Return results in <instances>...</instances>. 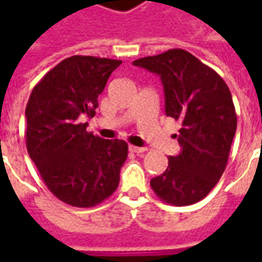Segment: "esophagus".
<instances>
[{"mask_svg": "<svg viewBox=\"0 0 262 262\" xmlns=\"http://www.w3.org/2000/svg\"><path fill=\"white\" fill-rule=\"evenodd\" d=\"M129 150H130L132 153H136V154H142L144 153L147 148L146 147H137V146H129Z\"/></svg>", "mask_w": 262, "mask_h": 262, "instance_id": "obj_1", "label": "esophagus"}]
</instances>
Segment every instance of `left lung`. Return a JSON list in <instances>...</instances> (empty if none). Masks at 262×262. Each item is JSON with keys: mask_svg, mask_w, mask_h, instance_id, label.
<instances>
[{"mask_svg": "<svg viewBox=\"0 0 262 262\" xmlns=\"http://www.w3.org/2000/svg\"><path fill=\"white\" fill-rule=\"evenodd\" d=\"M133 66L160 75L165 115L181 123L180 135H176L181 151L170 156L167 170L154 177L150 185L170 205L199 202L225 172L236 135L230 90L214 70L182 49L135 60Z\"/></svg>", "mask_w": 262, "mask_h": 262, "instance_id": "obj_1", "label": "left lung"}]
</instances>
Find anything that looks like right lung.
I'll list each match as a JSON object with an SVG mask.
<instances>
[{
  "label": "right lung",
  "mask_w": 262,
  "mask_h": 262,
  "mask_svg": "<svg viewBox=\"0 0 262 262\" xmlns=\"http://www.w3.org/2000/svg\"><path fill=\"white\" fill-rule=\"evenodd\" d=\"M120 60L71 56L32 90L26 105V148L54 196L75 208L103 202L119 185L127 143L86 132L98 97Z\"/></svg>",
  "instance_id": "add662e5"
}]
</instances>
